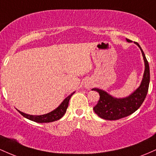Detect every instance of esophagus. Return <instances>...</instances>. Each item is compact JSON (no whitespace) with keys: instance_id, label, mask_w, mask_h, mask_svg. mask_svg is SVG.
<instances>
[{"instance_id":"1","label":"esophagus","mask_w":156,"mask_h":156,"mask_svg":"<svg viewBox=\"0 0 156 156\" xmlns=\"http://www.w3.org/2000/svg\"><path fill=\"white\" fill-rule=\"evenodd\" d=\"M93 86V82L92 80H91L90 78H87L84 80L83 82V87L87 89H90L92 88V87Z\"/></svg>"}]
</instances>
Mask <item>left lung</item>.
Listing matches in <instances>:
<instances>
[{"mask_svg": "<svg viewBox=\"0 0 156 156\" xmlns=\"http://www.w3.org/2000/svg\"><path fill=\"white\" fill-rule=\"evenodd\" d=\"M127 42H131L126 39ZM140 48L144 62V72L139 87L130 95L122 98H117L109 94L103 89L93 88L92 90L99 93L100 100L94 107V112L98 117L105 120H116L128 117L135 112L145 99L150 83V67L144 52L137 42H134Z\"/></svg>", "mask_w": 156, "mask_h": 156, "instance_id": "left-lung-1", "label": "left lung"}]
</instances>
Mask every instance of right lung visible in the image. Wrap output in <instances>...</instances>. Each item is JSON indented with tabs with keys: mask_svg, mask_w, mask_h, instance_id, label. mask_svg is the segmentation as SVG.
<instances>
[{
	"mask_svg": "<svg viewBox=\"0 0 156 156\" xmlns=\"http://www.w3.org/2000/svg\"><path fill=\"white\" fill-rule=\"evenodd\" d=\"M74 92L71 93L69 96L67 97L65 99L62 101V103L57 107L56 108L54 109L52 112L48 113V114H42V115H31V114H26L23 113L20 111L17 110L21 115L23 117H26V119H30V120L36 122L38 123H44V122H54L56 120H58L64 116V114L66 113L67 108L68 107V104H69V99H70L71 96L74 94Z\"/></svg>",
	"mask_w": 156,
	"mask_h": 156,
	"instance_id": "right-lung-1",
	"label": "right lung"
}]
</instances>
